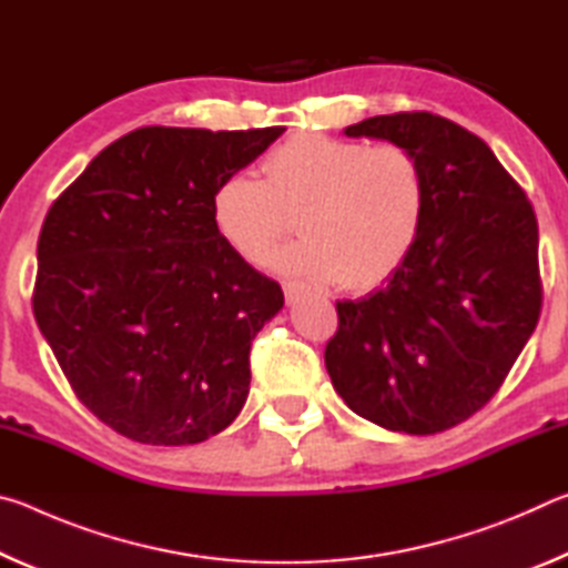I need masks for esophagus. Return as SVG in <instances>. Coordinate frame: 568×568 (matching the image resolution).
<instances>
[{
	"instance_id": "34e87169",
	"label": "esophagus",
	"mask_w": 568,
	"mask_h": 568,
	"mask_svg": "<svg viewBox=\"0 0 568 568\" xmlns=\"http://www.w3.org/2000/svg\"><path fill=\"white\" fill-rule=\"evenodd\" d=\"M305 291H307V285L301 283V281H285V283H283V293H285V301H287V303L297 301V297L305 295Z\"/></svg>"
}]
</instances>
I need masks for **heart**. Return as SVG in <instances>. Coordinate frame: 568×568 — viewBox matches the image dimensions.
Masks as SVG:
<instances>
[{
  "label": "heart",
  "mask_w": 568,
  "mask_h": 568,
  "mask_svg": "<svg viewBox=\"0 0 568 568\" xmlns=\"http://www.w3.org/2000/svg\"><path fill=\"white\" fill-rule=\"evenodd\" d=\"M428 215V180L416 152L396 142L295 134L267 152L263 180L227 175L210 200L217 237L250 265L277 255L285 273L381 291L416 253Z\"/></svg>",
  "instance_id": "1"
}]
</instances>
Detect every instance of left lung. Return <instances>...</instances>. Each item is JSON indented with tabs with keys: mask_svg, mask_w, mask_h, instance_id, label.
<instances>
[{
	"mask_svg": "<svg viewBox=\"0 0 568 568\" xmlns=\"http://www.w3.org/2000/svg\"><path fill=\"white\" fill-rule=\"evenodd\" d=\"M345 134L416 152L428 215L416 253L386 287L335 303L325 368L365 420L440 434L496 396L536 328L544 301L536 213L491 148L438 114H378Z\"/></svg>",
	"mask_w": 568,
	"mask_h": 568,
	"instance_id": "8db88e82",
	"label": "left lung"
}]
</instances>
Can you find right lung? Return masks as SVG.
<instances>
[{
	"label": "right lung",
	"instance_id": "1",
	"mask_svg": "<svg viewBox=\"0 0 568 568\" xmlns=\"http://www.w3.org/2000/svg\"><path fill=\"white\" fill-rule=\"evenodd\" d=\"M283 128H140L54 200L32 311L74 396L124 438L187 446L243 408L281 285L217 237L210 200Z\"/></svg>",
	"mask_w": 568,
	"mask_h": 568
}]
</instances>
